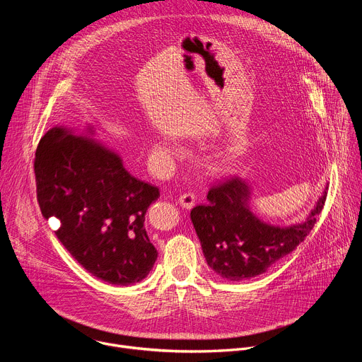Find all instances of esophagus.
<instances>
[{
  "label": "esophagus",
  "mask_w": 362,
  "mask_h": 362,
  "mask_svg": "<svg viewBox=\"0 0 362 362\" xmlns=\"http://www.w3.org/2000/svg\"><path fill=\"white\" fill-rule=\"evenodd\" d=\"M194 202H196V196L193 193H183L179 197V203L186 209H192L194 206Z\"/></svg>",
  "instance_id": "1"
}]
</instances>
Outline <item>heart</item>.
<instances>
[{
	"instance_id": "heart-1",
	"label": "heart",
	"mask_w": 362,
	"mask_h": 362,
	"mask_svg": "<svg viewBox=\"0 0 362 362\" xmlns=\"http://www.w3.org/2000/svg\"><path fill=\"white\" fill-rule=\"evenodd\" d=\"M173 148L166 141H158L156 144H154V151H156L158 154H162V156H163V154H170Z\"/></svg>"
}]
</instances>
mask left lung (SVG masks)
<instances>
[{
    "mask_svg": "<svg viewBox=\"0 0 362 362\" xmlns=\"http://www.w3.org/2000/svg\"><path fill=\"white\" fill-rule=\"evenodd\" d=\"M325 199L327 189L303 223L272 226L250 212V186L229 177L211 187L208 204L194 206L190 219L208 265L228 281H243L267 272L303 242Z\"/></svg>",
    "mask_w": 362,
    "mask_h": 362,
    "instance_id": "1",
    "label": "left lung"
}]
</instances>
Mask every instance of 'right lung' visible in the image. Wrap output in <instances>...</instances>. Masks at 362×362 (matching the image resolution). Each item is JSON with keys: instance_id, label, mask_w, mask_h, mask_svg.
Returning <instances> with one entry per match:
<instances>
[{"instance_id": "obj_1", "label": "right lung", "mask_w": 362, "mask_h": 362, "mask_svg": "<svg viewBox=\"0 0 362 362\" xmlns=\"http://www.w3.org/2000/svg\"><path fill=\"white\" fill-rule=\"evenodd\" d=\"M34 173L45 219L87 272L112 285L144 279L158 259L144 215L160 192L132 176L119 154L57 126L40 140Z\"/></svg>"}]
</instances>
